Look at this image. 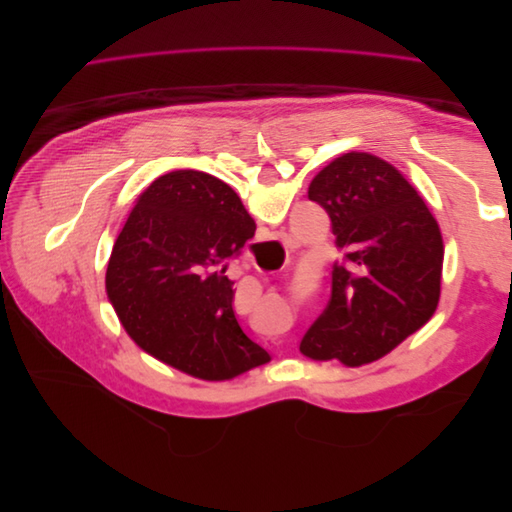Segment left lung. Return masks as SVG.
Returning a JSON list of instances; mask_svg holds the SVG:
<instances>
[{"mask_svg": "<svg viewBox=\"0 0 512 512\" xmlns=\"http://www.w3.org/2000/svg\"><path fill=\"white\" fill-rule=\"evenodd\" d=\"M307 196L329 213L344 258L333 265L331 299L299 350L350 367L376 361L436 312L440 226L404 175L369 153L324 166Z\"/></svg>", "mask_w": 512, "mask_h": 512, "instance_id": "1", "label": "left lung"}]
</instances>
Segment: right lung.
Masks as SVG:
<instances>
[{"instance_id":"add662e5","label":"right lung","mask_w":512,"mask_h":512,"mask_svg":"<svg viewBox=\"0 0 512 512\" xmlns=\"http://www.w3.org/2000/svg\"><path fill=\"white\" fill-rule=\"evenodd\" d=\"M256 222L235 190L200 170H173L138 198L113 245L106 294L123 329L156 359L228 380L271 356L243 333L226 269Z\"/></svg>"}]
</instances>
